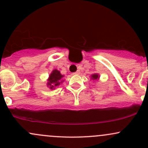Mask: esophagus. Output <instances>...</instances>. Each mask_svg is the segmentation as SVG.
<instances>
[{
	"instance_id": "1",
	"label": "esophagus",
	"mask_w": 148,
	"mask_h": 148,
	"mask_svg": "<svg viewBox=\"0 0 148 148\" xmlns=\"http://www.w3.org/2000/svg\"><path fill=\"white\" fill-rule=\"evenodd\" d=\"M73 74H75V75H77V74H80V71H76V72L75 73H74Z\"/></svg>"
}]
</instances>
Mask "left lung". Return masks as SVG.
<instances>
[{"instance_id":"1","label":"left lung","mask_w":148,"mask_h":148,"mask_svg":"<svg viewBox=\"0 0 148 148\" xmlns=\"http://www.w3.org/2000/svg\"><path fill=\"white\" fill-rule=\"evenodd\" d=\"M91 77H92V80H97V79L99 77H98V75H97V74L92 75V76H91Z\"/></svg>"}]
</instances>
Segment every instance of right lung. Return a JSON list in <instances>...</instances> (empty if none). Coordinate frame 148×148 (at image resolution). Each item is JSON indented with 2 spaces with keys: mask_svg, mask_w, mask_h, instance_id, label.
I'll return each mask as SVG.
<instances>
[{
  "mask_svg": "<svg viewBox=\"0 0 148 148\" xmlns=\"http://www.w3.org/2000/svg\"><path fill=\"white\" fill-rule=\"evenodd\" d=\"M63 77V75L60 74V71H58V70H53V72L51 73V74L49 76L48 86L51 89H55L56 87L60 85V83L63 82V80H62V77Z\"/></svg>",
  "mask_w": 148,
  "mask_h": 148,
  "instance_id": "right-lung-1",
  "label": "right lung"
}]
</instances>
